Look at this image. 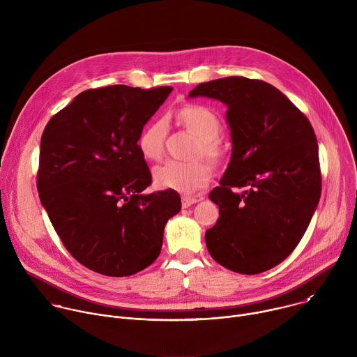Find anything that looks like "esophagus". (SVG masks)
Wrapping results in <instances>:
<instances>
[{
  "mask_svg": "<svg viewBox=\"0 0 357 357\" xmlns=\"http://www.w3.org/2000/svg\"><path fill=\"white\" fill-rule=\"evenodd\" d=\"M199 200H200V197L183 195V196H182V206H183V208H189L190 205H195V203H197Z\"/></svg>",
  "mask_w": 357,
  "mask_h": 357,
  "instance_id": "obj_1",
  "label": "esophagus"
}]
</instances>
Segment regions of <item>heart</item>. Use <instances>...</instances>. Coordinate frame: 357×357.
Wrapping results in <instances>:
<instances>
[{
	"mask_svg": "<svg viewBox=\"0 0 357 357\" xmlns=\"http://www.w3.org/2000/svg\"><path fill=\"white\" fill-rule=\"evenodd\" d=\"M178 119L200 139L197 152L208 158L219 155L216 139L222 131L219 117L208 107L188 105L178 112ZM168 131L165 119H155L148 123L138 135L137 146L146 161H158L164 154V141ZM154 183L162 189H172L183 193H193L211 182L212 169L206 162H181L168 160L152 172Z\"/></svg>",
	"mask_w": 357,
	"mask_h": 357,
	"instance_id": "obj_1",
	"label": "heart"
}]
</instances>
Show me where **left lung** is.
<instances>
[{"label": "left lung", "mask_w": 357, "mask_h": 357, "mask_svg": "<svg viewBox=\"0 0 357 357\" xmlns=\"http://www.w3.org/2000/svg\"><path fill=\"white\" fill-rule=\"evenodd\" d=\"M189 97L222 101L231 137L230 162L209 193L219 219L206 230V247L231 271H267L298 245L318 206L314 128L284 93L263 80L216 79L197 84Z\"/></svg>", "instance_id": "8db88e82"}]
</instances>
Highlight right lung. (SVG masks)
Here are the masks:
<instances>
[{"label": "right lung", "mask_w": 357, "mask_h": 357, "mask_svg": "<svg viewBox=\"0 0 357 357\" xmlns=\"http://www.w3.org/2000/svg\"><path fill=\"white\" fill-rule=\"evenodd\" d=\"M171 91L124 84L84 90L43 130L40 203L68 251L98 274L127 277L151 266L167 222L181 211L175 190L144 192L151 172L137 146Z\"/></svg>", "instance_id": "obj_1"}]
</instances>
